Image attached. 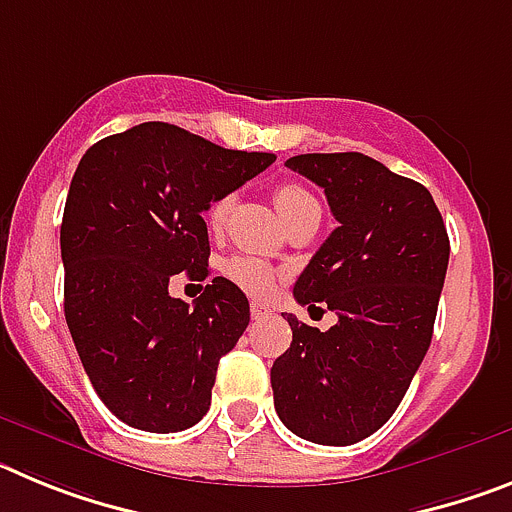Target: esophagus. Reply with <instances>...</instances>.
Returning <instances> with one entry per match:
<instances>
[{
    "mask_svg": "<svg viewBox=\"0 0 512 512\" xmlns=\"http://www.w3.org/2000/svg\"><path fill=\"white\" fill-rule=\"evenodd\" d=\"M269 315H271L269 305H264V302H259V300L251 302V318L253 320H264V318H269Z\"/></svg>",
    "mask_w": 512,
    "mask_h": 512,
    "instance_id": "obj_1",
    "label": "esophagus"
}]
</instances>
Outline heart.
<instances>
[{"mask_svg": "<svg viewBox=\"0 0 512 512\" xmlns=\"http://www.w3.org/2000/svg\"><path fill=\"white\" fill-rule=\"evenodd\" d=\"M230 205H233V197H220V200L212 202L210 210H207V225H210V230L223 228V223L228 220ZM274 205H277L282 220H287V217L305 210V207L318 205V200L305 187H300V184L287 182L279 184L277 192H274ZM223 271L230 282L238 284L246 292H251V295H266L274 287V282H277V271L271 269L259 256H233V259L225 261Z\"/></svg>", "mask_w": 512, "mask_h": 512, "instance_id": "1", "label": "heart"}]
</instances>
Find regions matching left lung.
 <instances>
[{"label":"left lung","mask_w":512,"mask_h":512,"mask_svg":"<svg viewBox=\"0 0 512 512\" xmlns=\"http://www.w3.org/2000/svg\"><path fill=\"white\" fill-rule=\"evenodd\" d=\"M287 166L323 187L338 228L295 284L336 310L318 330L287 315L292 346L271 366L274 408L300 438L348 446L379 431L431 346L449 235L431 192L364 153H305Z\"/></svg>","instance_id":"1"}]
</instances>
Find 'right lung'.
Wrapping results in <instances>:
<instances>
[{
    "instance_id": "add662e5",
    "label": "right lung",
    "mask_w": 512,
    "mask_h": 512,
    "mask_svg": "<svg viewBox=\"0 0 512 512\" xmlns=\"http://www.w3.org/2000/svg\"><path fill=\"white\" fill-rule=\"evenodd\" d=\"M274 161L169 122L135 125L81 156L61 223L63 312L94 392L122 423L176 433L210 410L248 300L215 277L189 307L169 282L179 271L207 279L202 212Z\"/></svg>"
}]
</instances>
